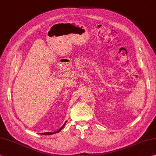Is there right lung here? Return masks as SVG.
<instances>
[{
	"label": "right lung",
	"mask_w": 156,
	"mask_h": 156,
	"mask_svg": "<svg viewBox=\"0 0 156 156\" xmlns=\"http://www.w3.org/2000/svg\"><path fill=\"white\" fill-rule=\"evenodd\" d=\"M66 122L64 123V125H63L62 126V127H61L58 130H57V131H56V132H45V133H41V134H42V135H52V134H54V133H56L59 132L60 131V130L64 127V126H65V124H66Z\"/></svg>",
	"instance_id": "right-lung-1"
}]
</instances>
